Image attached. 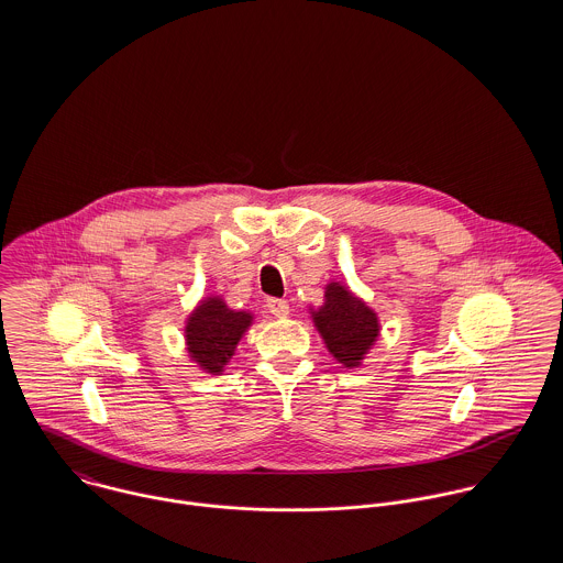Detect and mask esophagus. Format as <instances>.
I'll list each match as a JSON object with an SVG mask.
<instances>
[{
    "label": "esophagus",
    "mask_w": 563,
    "mask_h": 563,
    "mask_svg": "<svg viewBox=\"0 0 563 563\" xmlns=\"http://www.w3.org/2000/svg\"><path fill=\"white\" fill-rule=\"evenodd\" d=\"M266 308H268L271 314L277 317V319H286V317L290 314V306H288V301H284V299H268V301H266Z\"/></svg>",
    "instance_id": "34e87169"
}]
</instances>
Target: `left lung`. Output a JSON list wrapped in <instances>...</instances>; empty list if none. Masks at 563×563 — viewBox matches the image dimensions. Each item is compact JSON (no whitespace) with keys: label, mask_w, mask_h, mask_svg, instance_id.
Masks as SVG:
<instances>
[{"label":"left lung","mask_w":563,"mask_h":563,"mask_svg":"<svg viewBox=\"0 0 563 563\" xmlns=\"http://www.w3.org/2000/svg\"><path fill=\"white\" fill-rule=\"evenodd\" d=\"M310 319L329 355L344 368H357L382 335L379 314L346 284L329 279L319 308L310 306Z\"/></svg>","instance_id":"1"}]
</instances>
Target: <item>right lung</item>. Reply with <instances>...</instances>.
<instances>
[{"mask_svg":"<svg viewBox=\"0 0 563 563\" xmlns=\"http://www.w3.org/2000/svg\"><path fill=\"white\" fill-rule=\"evenodd\" d=\"M255 314L232 310L221 295L203 297L184 321V344L190 362L208 375H223Z\"/></svg>","mask_w":563,"mask_h":563,"instance_id":"right-lung-1","label":"right lung"}]
</instances>
